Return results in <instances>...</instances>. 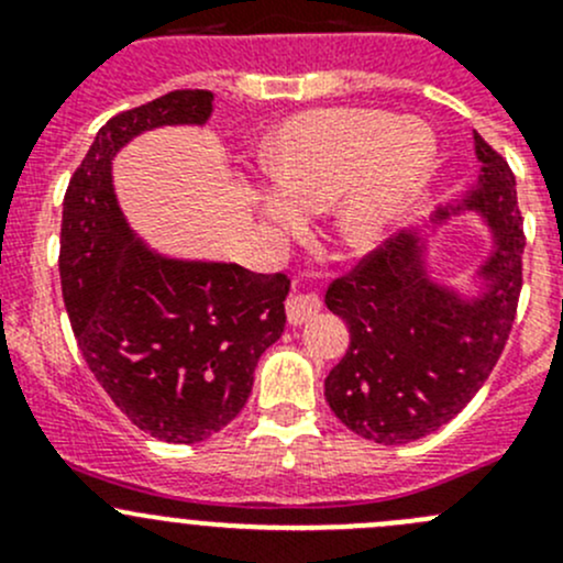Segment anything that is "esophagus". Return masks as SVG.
I'll return each mask as SVG.
<instances>
[{
  "instance_id": "obj_1",
  "label": "esophagus",
  "mask_w": 563,
  "mask_h": 563,
  "mask_svg": "<svg viewBox=\"0 0 563 563\" xmlns=\"http://www.w3.org/2000/svg\"><path fill=\"white\" fill-rule=\"evenodd\" d=\"M318 310H321V299L313 297V294H291L286 299V316L288 323H294V327H302V323L313 321Z\"/></svg>"
}]
</instances>
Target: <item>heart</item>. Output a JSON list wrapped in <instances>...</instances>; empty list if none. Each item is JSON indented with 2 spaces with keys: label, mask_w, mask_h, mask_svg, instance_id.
Listing matches in <instances>:
<instances>
[{
  "label": "heart",
  "mask_w": 563,
  "mask_h": 563,
  "mask_svg": "<svg viewBox=\"0 0 563 563\" xmlns=\"http://www.w3.org/2000/svg\"><path fill=\"white\" fill-rule=\"evenodd\" d=\"M433 135L413 119L371 108H321L288 119L264 152L274 192L261 212L277 231L297 229L302 209L329 207L334 236L371 250L422 185L433 163Z\"/></svg>",
  "instance_id": "heart-1"
}]
</instances>
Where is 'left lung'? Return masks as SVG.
I'll use <instances>...</instances> for the list:
<instances>
[{"label":"left lung","mask_w":563,"mask_h":563,"mask_svg":"<svg viewBox=\"0 0 563 563\" xmlns=\"http://www.w3.org/2000/svg\"><path fill=\"white\" fill-rule=\"evenodd\" d=\"M479 187L465 207L487 214L498 250L493 288L463 305L419 272L411 234L367 250L329 283L323 302L349 323L351 345L323 382L329 408L376 444H411L455 419L496 367L523 288V214L507 157L476 135Z\"/></svg>","instance_id":"8db88e82"}]
</instances>
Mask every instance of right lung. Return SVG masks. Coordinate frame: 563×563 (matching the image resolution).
I'll list each match as a JSON object with an SVG mask.
<instances>
[{
  "mask_svg": "<svg viewBox=\"0 0 563 563\" xmlns=\"http://www.w3.org/2000/svg\"><path fill=\"white\" fill-rule=\"evenodd\" d=\"M212 100L176 89L108 119L62 203V297L78 349L119 411L168 444L209 439L245 408L261 354L286 329L291 288L283 272L161 258L119 212V146L157 124L203 122Z\"/></svg>",
  "mask_w": 563,
  "mask_h": 563,
  "instance_id": "1",
  "label": "right lung"
}]
</instances>
